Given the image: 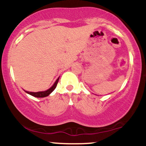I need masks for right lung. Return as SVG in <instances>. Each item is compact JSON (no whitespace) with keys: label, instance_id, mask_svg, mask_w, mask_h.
Segmentation results:
<instances>
[{"label":"right lung","instance_id":"add662e5","mask_svg":"<svg viewBox=\"0 0 146 146\" xmlns=\"http://www.w3.org/2000/svg\"><path fill=\"white\" fill-rule=\"evenodd\" d=\"M59 78H58L56 80V81L55 82L54 84H53L51 88H49L48 89L44 90V91H38V92H29L27 91V90H25V92H26L27 94H29L31 95H32L33 97H36V98H45V97H47L48 95H49L53 90H55V88H56L57 84H58V80H59Z\"/></svg>","mask_w":146,"mask_h":146}]
</instances>
